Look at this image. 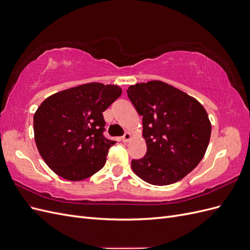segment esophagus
Listing matches in <instances>:
<instances>
[{"instance_id": "34e87169", "label": "esophagus", "mask_w": 250, "mask_h": 250, "mask_svg": "<svg viewBox=\"0 0 250 250\" xmlns=\"http://www.w3.org/2000/svg\"><path fill=\"white\" fill-rule=\"evenodd\" d=\"M131 138H132V135L129 133V132H126L123 137H122V141L124 142V143H127V142H129L130 140H131Z\"/></svg>"}]
</instances>
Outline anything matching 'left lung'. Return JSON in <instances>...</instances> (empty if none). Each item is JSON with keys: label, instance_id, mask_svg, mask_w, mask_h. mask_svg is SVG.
<instances>
[{"label": "left lung", "instance_id": "left-lung-1", "mask_svg": "<svg viewBox=\"0 0 250 250\" xmlns=\"http://www.w3.org/2000/svg\"><path fill=\"white\" fill-rule=\"evenodd\" d=\"M128 98L143 117L147 153L132 160L131 168L146 183L168 186L193 171L208 149L211 124L195 99L160 80L137 83Z\"/></svg>", "mask_w": 250, "mask_h": 250}]
</instances>
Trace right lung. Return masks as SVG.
Here are the masks:
<instances>
[{
  "mask_svg": "<svg viewBox=\"0 0 250 250\" xmlns=\"http://www.w3.org/2000/svg\"><path fill=\"white\" fill-rule=\"evenodd\" d=\"M122 94L118 85L86 83L53 94L34 113L36 147L57 175L79 181L101 170L115 141L103 135V111Z\"/></svg>",
  "mask_w": 250,
  "mask_h": 250,
  "instance_id": "1",
  "label": "right lung"
}]
</instances>
